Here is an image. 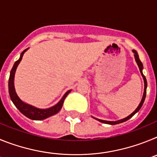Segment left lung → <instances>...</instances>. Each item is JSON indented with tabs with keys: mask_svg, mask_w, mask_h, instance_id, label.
Segmentation results:
<instances>
[{
	"mask_svg": "<svg viewBox=\"0 0 157 157\" xmlns=\"http://www.w3.org/2000/svg\"><path fill=\"white\" fill-rule=\"evenodd\" d=\"M133 52L134 53V58H135V60L136 62H137V64H138V67H139V70H140V72H141V75H142V77H143V79H144V83H145V89H144V94H143V97H142V99H141V101L140 102L139 105L138 106V108L135 109V111H134V112H132L131 114L130 115V116H128L127 117L124 118V119H123V120H118V121H106V120H99V119H97V118H94L95 120H98V121L101 122V123H107V124H111V125H115V124H119V123H123V122L127 121V120H130V118L132 117L133 116H134L135 113H137V112H138V111L140 110V109L141 108V106H142V105H143L144 103V101H145V96H146V88H147V81H146V78H145V75H143V73H142V69H143V65H142V63L141 62V60H140L139 59V56H138V52H137V51L135 50H133Z\"/></svg>",
	"mask_w": 157,
	"mask_h": 157,
	"instance_id": "8db88e82",
	"label": "left lung"
}]
</instances>
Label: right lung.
I'll return each instance as SVG.
<instances>
[{
  "label": "right lung",
  "instance_id": "obj_1",
  "mask_svg": "<svg viewBox=\"0 0 157 157\" xmlns=\"http://www.w3.org/2000/svg\"><path fill=\"white\" fill-rule=\"evenodd\" d=\"M28 48H26L24 51L22 52L20 54V57L18 59L17 61L15 62L13 67H12V70L10 72V76H9V79H8V91H9V95H10V98L15 106L19 109V111L21 112L22 114L24 115L25 116H27V118L33 120H45L46 118L50 117V116H53V115L56 114L59 112V110L61 109L62 106H63V101L67 94L71 92V90H68L66 94L63 95L61 100L56 104V105L51 107L49 109H37L35 107L32 106V105H28V104L24 103L23 101L20 100V98L18 97L16 94V90H15V86H14V78H15V73H16V68H17L18 65L21 61L22 58H23V54Z\"/></svg>",
  "mask_w": 157,
  "mask_h": 157
}]
</instances>
